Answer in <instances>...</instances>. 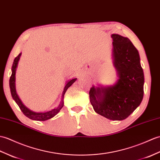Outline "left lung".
<instances>
[{
  "mask_svg": "<svg viewBox=\"0 0 160 160\" xmlns=\"http://www.w3.org/2000/svg\"><path fill=\"white\" fill-rule=\"evenodd\" d=\"M113 39V64L118 79L110 87L91 88L90 102L98 114L110 120L122 121L139 106L144 95V73L138 50L128 38Z\"/></svg>",
  "mask_w": 160,
  "mask_h": 160,
  "instance_id": "obj_1",
  "label": "left lung"
}]
</instances>
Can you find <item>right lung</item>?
Instances as JSON below:
<instances>
[{"label":"right lung","instance_id":"add662e5","mask_svg":"<svg viewBox=\"0 0 160 160\" xmlns=\"http://www.w3.org/2000/svg\"><path fill=\"white\" fill-rule=\"evenodd\" d=\"M21 54L22 53H20L18 54V57H16L14 59L13 65H12V73L9 79V87H10V91H11V93H12V98L15 100V102H16L18 106L20 107L22 112H23V114L26 117H27L28 118H31V119L35 120V121H46L48 119H50V118L54 117L56 114H57L58 112H59V111H60L62 108L63 107V105H64L63 98H64L65 92L67 91V90H68V88L69 87L72 86L73 82H75V81L77 80V78H73V79L70 80L68 82V83L66 84L62 91L61 101L60 103H59L58 107L55 108L51 110L50 111H47V112H33V111L27 108L26 107L23 103H22L20 99L19 98V97H18V95L16 92V83H15V81H16V68L18 64V61L20 60Z\"/></svg>","mask_w":160,"mask_h":160}]
</instances>
